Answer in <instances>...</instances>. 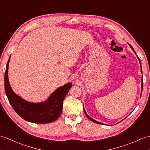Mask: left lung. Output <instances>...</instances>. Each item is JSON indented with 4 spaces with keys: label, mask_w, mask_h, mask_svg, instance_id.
<instances>
[{
    "label": "left lung",
    "mask_w": 150,
    "mask_h": 150,
    "mask_svg": "<svg viewBox=\"0 0 150 150\" xmlns=\"http://www.w3.org/2000/svg\"><path fill=\"white\" fill-rule=\"evenodd\" d=\"M129 44V43H128ZM129 46H130V47H131V49H132L133 51H134V53L136 54V52H135V51H134V48L133 47L131 46V45H129ZM136 56H137V54H136ZM137 58H138V60H139V63H140V65H141V73H142V68H141V60H140V59L139 58V57L137 56ZM141 82H142V84H141V94H142V86H143V83H142V79H141ZM83 111H84V112H85V114L86 115V116H87L88 118L92 122H94V123H97V124H103V125H105V124H104V123H100V122H98V121H96V120H95L94 119H93L92 118H91L90 116L87 114L86 113V111H85V108H84V106H83ZM121 121V122H122Z\"/></svg>",
    "instance_id": "obj_1"
}]
</instances>
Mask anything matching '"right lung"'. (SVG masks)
<instances>
[{"instance_id":"obj_1","label":"right lung","mask_w":150,"mask_h":150,"mask_svg":"<svg viewBox=\"0 0 150 150\" xmlns=\"http://www.w3.org/2000/svg\"><path fill=\"white\" fill-rule=\"evenodd\" d=\"M10 57L6 69L4 86L6 96L14 111L20 117L29 122L48 123L55 121L62 111L63 101L72 87V83L69 82L58 87L47 99L42 102L32 103L27 101L14 93L10 85L8 78Z\"/></svg>"}]
</instances>
